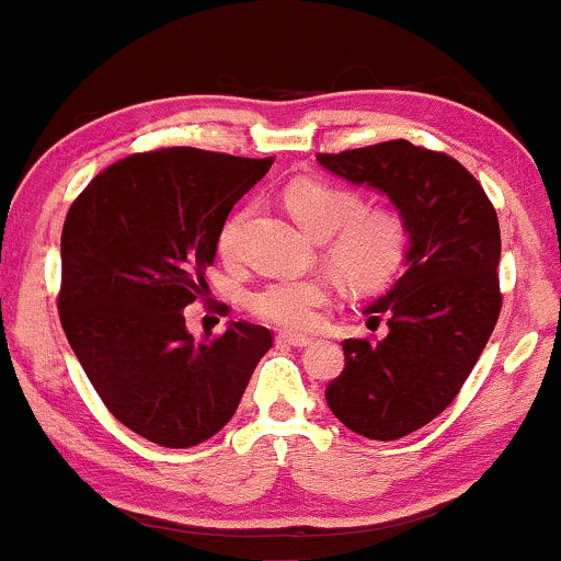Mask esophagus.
I'll return each instance as SVG.
<instances>
[{
	"instance_id": "obj_1",
	"label": "esophagus",
	"mask_w": 561,
	"mask_h": 561,
	"mask_svg": "<svg viewBox=\"0 0 561 561\" xmlns=\"http://www.w3.org/2000/svg\"><path fill=\"white\" fill-rule=\"evenodd\" d=\"M276 343L293 345V347H306V345L313 343V337H308V334H295V332H279Z\"/></svg>"
}]
</instances>
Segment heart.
I'll return each mask as SVG.
<instances>
[{
    "mask_svg": "<svg viewBox=\"0 0 561 561\" xmlns=\"http://www.w3.org/2000/svg\"><path fill=\"white\" fill-rule=\"evenodd\" d=\"M285 205L298 227L324 242V255L340 279L356 289H371L388 282L405 255V227L392 210H366L364 199L351 190L295 182L285 190ZM248 210L227 218L218 234L221 255H234ZM330 298L321 276H285L272 279L248 295L255 317L287 330L317 324L319 308Z\"/></svg>",
    "mask_w": 561,
    "mask_h": 561,
    "instance_id": "heart-1",
    "label": "heart"
}]
</instances>
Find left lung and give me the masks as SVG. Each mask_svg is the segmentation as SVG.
<instances>
[{
	"instance_id": "left-lung-1",
	"label": "left lung",
	"mask_w": 561,
	"mask_h": 561,
	"mask_svg": "<svg viewBox=\"0 0 561 561\" xmlns=\"http://www.w3.org/2000/svg\"><path fill=\"white\" fill-rule=\"evenodd\" d=\"M317 163L388 197L405 227L403 274L364 308L388 334L345 340V369L324 392L347 430L398 440L454 401L499 321V216L465 165L405 139Z\"/></svg>"
}]
</instances>
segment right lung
Segmentation results:
<instances>
[{
	"instance_id": "right-lung-1",
	"label": "right lung",
	"mask_w": 561,
	"mask_h": 561,
	"mask_svg": "<svg viewBox=\"0 0 561 561\" xmlns=\"http://www.w3.org/2000/svg\"><path fill=\"white\" fill-rule=\"evenodd\" d=\"M195 147L128 156L94 179L62 227L60 321L96 396L165 448L214 437L234 416L272 332L229 321L195 337L184 308L203 295L229 210L272 169Z\"/></svg>"
}]
</instances>
